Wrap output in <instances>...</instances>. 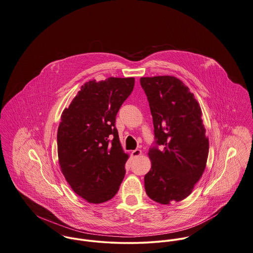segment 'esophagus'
<instances>
[{
  "label": "esophagus",
  "mask_w": 253,
  "mask_h": 253,
  "mask_svg": "<svg viewBox=\"0 0 253 253\" xmlns=\"http://www.w3.org/2000/svg\"><path fill=\"white\" fill-rule=\"evenodd\" d=\"M131 155H132V157H134V158L139 157L140 155H141V150H140V149H135V150H133V151L131 152Z\"/></svg>",
  "instance_id": "obj_1"
}]
</instances>
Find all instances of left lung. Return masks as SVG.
<instances>
[{"label":"left lung","instance_id":"obj_1","mask_svg":"<svg viewBox=\"0 0 253 253\" xmlns=\"http://www.w3.org/2000/svg\"><path fill=\"white\" fill-rule=\"evenodd\" d=\"M161 149L148 151L151 169L144 188L151 200L169 205L189 196L206 169L209 138L193 93L172 76L140 78Z\"/></svg>","mask_w":253,"mask_h":253}]
</instances>
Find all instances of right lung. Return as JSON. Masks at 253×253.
Masks as SVG:
<instances>
[{
    "instance_id": "add662e5",
    "label": "right lung",
    "mask_w": 253,
    "mask_h": 253,
    "mask_svg": "<svg viewBox=\"0 0 253 253\" xmlns=\"http://www.w3.org/2000/svg\"><path fill=\"white\" fill-rule=\"evenodd\" d=\"M134 85V78L85 83L61 115L60 169L71 188L88 203L111 200L124 178L129 155L121 146L115 117Z\"/></svg>"
}]
</instances>
